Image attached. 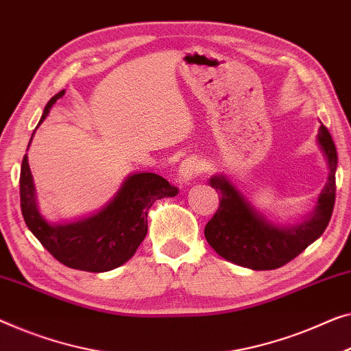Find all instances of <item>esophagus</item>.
Returning a JSON list of instances; mask_svg holds the SVG:
<instances>
[{
  "mask_svg": "<svg viewBox=\"0 0 351 351\" xmlns=\"http://www.w3.org/2000/svg\"><path fill=\"white\" fill-rule=\"evenodd\" d=\"M201 171H202L201 160L195 158V156H190V158H185L182 161L179 169H177V180H179L182 185H186L190 184V182L195 179Z\"/></svg>",
  "mask_w": 351,
  "mask_h": 351,
  "instance_id": "34e87169",
  "label": "esophagus"
}]
</instances>
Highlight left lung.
I'll return each instance as SVG.
<instances>
[{
    "instance_id": "left-lung-1",
    "label": "left lung",
    "mask_w": 351,
    "mask_h": 351,
    "mask_svg": "<svg viewBox=\"0 0 351 351\" xmlns=\"http://www.w3.org/2000/svg\"><path fill=\"white\" fill-rule=\"evenodd\" d=\"M317 142L328 165V182L313 212L293 225L269 220L226 176L210 177V186L220 193V207L206 225L204 236L218 255L253 271H271L294 260L323 234L336 201L337 152L323 123Z\"/></svg>"
}]
</instances>
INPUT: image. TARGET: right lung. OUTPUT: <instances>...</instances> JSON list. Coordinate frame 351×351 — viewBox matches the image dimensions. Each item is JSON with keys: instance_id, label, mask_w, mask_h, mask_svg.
I'll return each mask as SVG.
<instances>
[{"instance_id": "1", "label": "right lung", "mask_w": 351, "mask_h": 351, "mask_svg": "<svg viewBox=\"0 0 351 351\" xmlns=\"http://www.w3.org/2000/svg\"><path fill=\"white\" fill-rule=\"evenodd\" d=\"M63 95L64 90L49 101L39 123ZM176 195L177 188L165 177L134 172L101 210L73 221L50 223L39 210L28 155L23 156L20 169V207L28 230L55 260L87 272H108L128 261L147 234L150 207L156 199Z\"/></svg>"}]
</instances>
